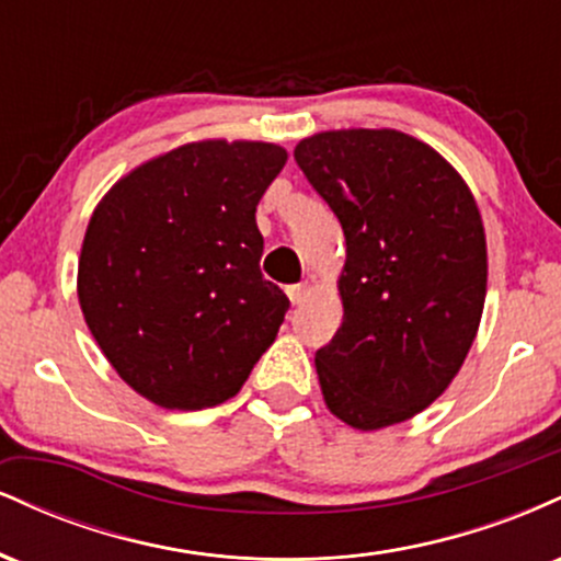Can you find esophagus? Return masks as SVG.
Masks as SVG:
<instances>
[{
    "mask_svg": "<svg viewBox=\"0 0 561 561\" xmlns=\"http://www.w3.org/2000/svg\"><path fill=\"white\" fill-rule=\"evenodd\" d=\"M287 298H289V302H293V306H300V302L308 298V285H306V282H300V285H289L287 287Z\"/></svg>",
    "mask_w": 561,
    "mask_h": 561,
    "instance_id": "esophagus-1",
    "label": "esophagus"
}]
</instances>
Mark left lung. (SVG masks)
Wrapping results in <instances>:
<instances>
[{
  "label": "left lung",
  "instance_id": "obj_1",
  "mask_svg": "<svg viewBox=\"0 0 561 561\" xmlns=\"http://www.w3.org/2000/svg\"><path fill=\"white\" fill-rule=\"evenodd\" d=\"M295 160L345 234L343 324L317 351L327 409L364 433L411 420L446 392L478 337V203L440 152L396 128L313 134Z\"/></svg>",
  "mask_w": 561,
  "mask_h": 561
}]
</instances>
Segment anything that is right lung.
I'll return each instance as SVG.
<instances>
[{
    "label": "right lung",
    "mask_w": 561,
    "mask_h": 561,
    "mask_svg": "<svg viewBox=\"0 0 561 561\" xmlns=\"http://www.w3.org/2000/svg\"><path fill=\"white\" fill-rule=\"evenodd\" d=\"M285 163L272 141H190L128 171L89 218L83 319L160 409L229 401L274 343L289 300L261 274L255 208Z\"/></svg>",
    "instance_id": "right-lung-1"
}]
</instances>
